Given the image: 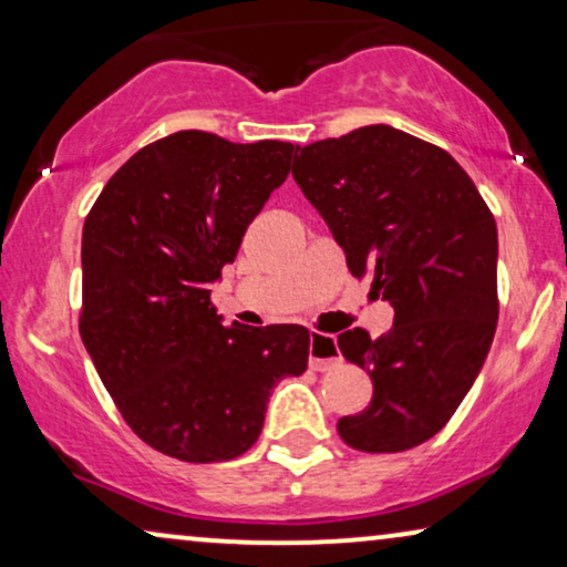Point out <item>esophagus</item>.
I'll use <instances>...</instances> for the list:
<instances>
[{"label": "esophagus", "instance_id": "1", "mask_svg": "<svg viewBox=\"0 0 567 567\" xmlns=\"http://www.w3.org/2000/svg\"><path fill=\"white\" fill-rule=\"evenodd\" d=\"M340 355L338 351V340L332 336H324V332H312L309 336V367L315 371H328L332 367H338Z\"/></svg>", "mask_w": 567, "mask_h": 567}]
</instances>
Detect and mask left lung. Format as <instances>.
Segmentation results:
<instances>
[{"instance_id":"8db88e82","label":"left lung","mask_w":567,"mask_h":567,"mask_svg":"<svg viewBox=\"0 0 567 567\" xmlns=\"http://www.w3.org/2000/svg\"><path fill=\"white\" fill-rule=\"evenodd\" d=\"M291 175L346 250L355 278L394 309L379 338L338 348L367 369V410L338 421L348 446L405 452L444 429L470 392L498 322V231L452 154L392 126L297 146Z\"/></svg>"}]
</instances>
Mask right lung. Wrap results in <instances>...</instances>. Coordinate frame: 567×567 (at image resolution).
<instances>
[{"label": "right lung", "instance_id": "add662e5", "mask_svg": "<svg viewBox=\"0 0 567 567\" xmlns=\"http://www.w3.org/2000/svg\"><path fill=\"white\" fill-rule=\"evenodd\" d=\"M291 154L177 131L138 150L84 219L82 343L128 429L173 460L245 454L274 384L307 369V328H224L208 289Z\"/></svg>", "mask_w": 567, "mask_h": 567}]
</instances>
